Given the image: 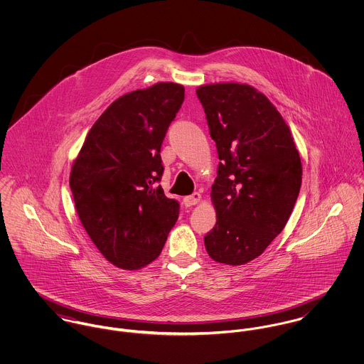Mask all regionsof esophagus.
<instances>
[{"mask_svg": "<svg viewBox=\"0 0 364 364\" xmlns=\"http://www.w3.org/2000/svg\"><path fill=\"white\" fill-rule=\"evenodd\" d=\"M200 200H202V195H200L199 192H195L193 195L183 198V205H185L186 208H191V206L198 205Z\"/></svg>", "mask_w": 364, "mask_h": 364, "instance_id": "1", "label": "esophagus"}]
</instances>
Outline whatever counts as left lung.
<instances>
[{"label": "left lung", "instance_id": "8db88e82", "mask_svg": "<svg viewBox=\"0 0 364 364\" xmlns=\"http://www.w3.org/2000/svg\"><path fill=\"white\" fill-rule=\"evenodd\" d=\"M196 94L221 161L211 186L217 221L205 237L206 251L218 263L244 264L287 224L301 188V158L287 123L257 88L215 82Z\"/></svg>", "mask_w": 364, "mask_h": 364}]
</instances>
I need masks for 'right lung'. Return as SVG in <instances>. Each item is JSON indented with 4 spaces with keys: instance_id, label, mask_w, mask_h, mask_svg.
Returning a JSON list of instances; mask_svg holds the SVG:
<instances>
[{
    "instance_id": "add662e5",
    "label": "right lung",
    "mask_w": 364,
    "mask_h": 364,
    "mask_svg": "<svg viewBox=\"0 0 364 364\" xmlns=\"http://www.w3.org/2000/svg\"><path fill=\"white\" fill-rule=\"evenodd\" d=\"M185 98L176 82L127 92L94 123L73 162L70 188L80 221L112 264L137 270L161 254L179 215L156 182L161 146Z\"/></svg>"
}]
</instances>
